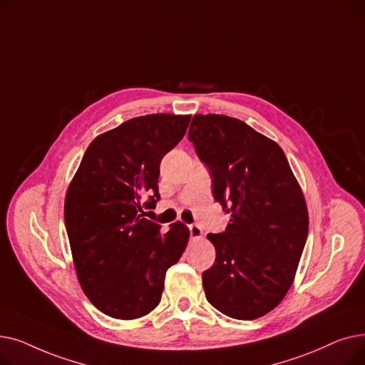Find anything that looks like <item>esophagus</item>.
I'll return each instance as SVG.
<instances>
[{
    "mask_svg": "<svg viewBox=\"0 0 365 365\" xmlns=\"http://www.w3.org/2000/svg\"><path fill=\"white\" fill-rule=\"evenodd\" d=\"M189 232L192 240H201L202 238V229L198 225H189Z\"/></svg>",
    "mask_w": 365,
    "mask_h": 365,
    "instance_id": "34e87169",
    "label": "esophagus"
}]
</instances>
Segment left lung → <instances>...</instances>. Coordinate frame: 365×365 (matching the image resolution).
Segmentation results:
<instances>
[{"label": "left lung", "instance_id": "8db88e82", "mask_svg": "<svg viewBox=\"0 0 365 365\" xmlns=\"http://www.w3.org/2000/svg\"><path fill=\"white\" fill-rule=\"evenodd\" d=\"M187 138L231 215L225 232L207 235L216 260L202 272L205 297L227 317L256 319L294 281L309 227L303 192L282 149L241 120L198 113Z\"/></svg>", "mask_w": 365, "mask_h": 365}]
</instances>
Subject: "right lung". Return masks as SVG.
<instances>
[{
	"label": "right lung",
	"instance_id": "obj_1",
	"mask_svg": "<svg viewBox=\"0 0 365 365\" xmlns=\"http://www.w3.org/2000/svg\"><path fill=\"white\" fill-rule=\"evenodd\" d=\"M189 121L190 115L152 113L101 134L69 183L65 226L75 272L108 317L136 319L155 309L167 269L185 252L189 229L176 222L163 234L143 217V207L160 200V163Z\"/></svg>",
	"mask_w": 365,
	"mask_h": 365
}]
</instances>
